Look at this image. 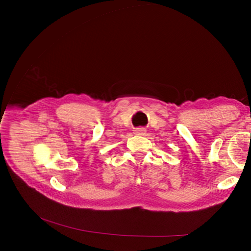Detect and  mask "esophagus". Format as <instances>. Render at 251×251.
I'll return each instance as SVG.
<instances>
[{
	"label": "esophagus",
	"instance_id": "1",
	"mask_svg": "<svg viewBox=\"0 0 251 251\" xmlns=\"http://www.w3.org/2000/svg\"><path fill=\"white\" fill-rule=\"evenodd\" d=\"M144 132H146V129L144 128H137L135 130V134H137V135H142V134H144Z\"/></svg>",
	"mask_w": 251,
	"mask_h": 251
}]
</instances>
